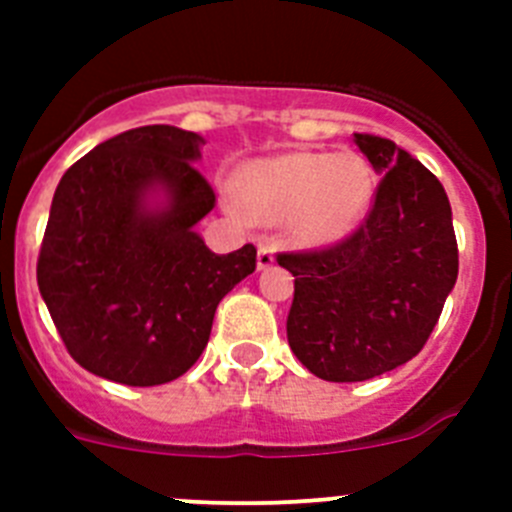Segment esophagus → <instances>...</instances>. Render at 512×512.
Wrapping results in <instances>:
<instances>
[{"label": "esophagus", "instance_id": "esophagus-1", "mask_svg": "<svg viewBox=\"0 0 512 512\" xmlns=\"http://www.w3.org/2000/svg\"><path fill=\"white\" fill-rule=\"evenodd\" d=\"M256 264H259V269H269V266H274V248L259 246V256H256Z\"/></svg>", "mask_w": 512, "mask_h": 512}]
</instances>
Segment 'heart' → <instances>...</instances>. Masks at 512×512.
Masks as SVG:
<instances>
[{
    "label": "heart",
    "mask_w": 512,
    "mask_h": 512,
    "mask_svg": "<svg viewBox=\"0 0 512 512\" xmlns=\"http://www.w3.org/2000/svg\"><path fill=\"white\" fill-rule=\"evenodd\" d=\"M372 194V166L354 151L259 158L241 176L243 205L264 220H287L307 246H333L354 233Z\"/></svg>",
    "instance_id": "b5f03b06"
}]
</instances>
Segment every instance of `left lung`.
<instances>
[{"label":"left lung","mask_w":512,"mask_h":512,"mask_svg":"<svg viewBox=\"0 0 512 512\" xmlns=\"http://www.w3.org/2000/svg\"><path fill=\"white\" fill-rule=\"evenodd\" d=\"M354 140L382 174L361 228L323 251L277 256L295 277L289 348L325 382H364L418 356L459 274L441 182L392 140Z\"/></svg>","instance_id":"left-lung-1"}]
</instances>
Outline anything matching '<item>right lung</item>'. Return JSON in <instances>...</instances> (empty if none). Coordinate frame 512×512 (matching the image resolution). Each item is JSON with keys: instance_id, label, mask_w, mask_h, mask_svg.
I'll return each instance as SVG.
<instances>
[{"instance_id": "obj_1", "label": "right lung", "mask_w": 512, "mask_h": 512, "mask_svg": "<svg viewBox=\"0 0 512 512\" xmlns=\"http://www.w3.org/2000/svg\"><path fill=\"white\" fill-rule=\"evenodd\" d=\"M205 138L174 125L125 130L58 182L38 287L87 372L128 387L182 377L225 295L256 269L246 243L217 256L197 233L215 192L194 169Z\"/></svg>"}]
</instances>
